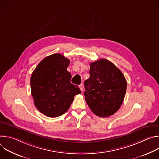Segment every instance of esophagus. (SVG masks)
Wrapping results in <instances>:
<instances>
[{
  "instance_id": "1",
  "label": "esophagus",
  "mask_w": 159,
  "mask_h": 159,
  "mask_svg": "<svg viewBox=\"0 0 159 159\" xmlns=\"http://www.w3.org/2000/svg\"><path fill=\"white\" fill-rule=\"evenodd\" d=\"M79 87H80V89L82 92H83L84 90V84H81L80 85H79Z\"/></svg>"
}]
</instances>
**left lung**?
Returning a JSON list of instances; mask_svg holds the SVG:
<instances>
[{
	"label": "left lung",
	"mask_w": 159,
	"mask_h": 159,
	"mask_svg": "<svg viewBox=\"0 0 159 159\" xmlns=\"http://www.w3.org/2000/svg\"><path fill=\"white\" fill-rule=\"evenodd\" d=\"M90 77L84 82L85 100L93 112L106 118L121 106L127 83L121 71L110 61L100 59L90 64Z\"/></svg>",
	"instance_id": "left-lung-1"
}]
</instances>
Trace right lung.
Segmentation results:
<instances>
[{
  "label": "right lung",
  "mask_w": 159,
  "mask_h": 159,
  "mask_svg": "<svg viewBox=\"0 0 159 159\" xmlns=\"http://www.w3.org/2000/svg\"><path fill=\"white\" fill-rule=\"evenodd\" d=\"M70 60L55 53L44 58L31 77V94L39 112L56 118L69 109L74 96L80 94L79 87L70 82L72 75L66 69Z\"/></svg>",
  "instance_id": "right-lung-1"
}]
</instances>
